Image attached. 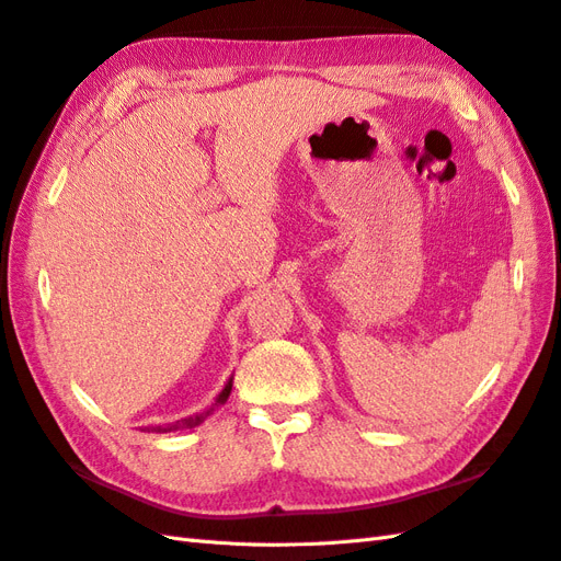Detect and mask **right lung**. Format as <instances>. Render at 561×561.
Here are the masks:
<instances>
[{
    "label": "right lung",
    "instance_id": "add662e5",
    "mask_svg": "<svg viewBox=\"0 0 561 561\" xmlns=\"http://www.w3.org/2000/svg\"><path fill=\"white\" fill-rule=\"evenodd\" d=\"M229 393H232V377L227 379L225 389L218 393V398H215V403H213L208 410L198 412V414H192V417H184V420H178V422H172V424H165V426H147V431H153V434H168V431H186V428H194V426H198V424H204L215 410H218L220 405L227 403Z\"/></svg>",
    "mask_w": 561,
    "mask_h": 561
}]
</instances>
